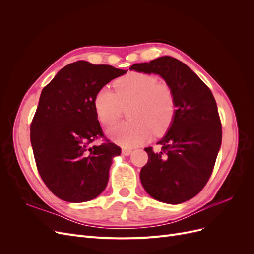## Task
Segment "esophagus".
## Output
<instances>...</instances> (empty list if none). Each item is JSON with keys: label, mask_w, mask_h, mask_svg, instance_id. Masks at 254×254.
I'll return each mask as SVG.
<instances>
[{"label": "esophagus", "mask_w": 254, "mask_h": 254, "mask_svg": "<svg viewBox=\"0 0 254 254\" xmlns=\"http://www.w3.org/2000/svg\"><path fill=\"white\" fill-rule=\"evenodd\" d=\"M131 152H132V150L130 149V148H123V149H122V153H123V155H124V156H129Z\"/></svg>", "instance_id": "1"}]
</instances>
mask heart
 <instances>
[{
	"mask_svg": "<svg viewBox=\"0 0 254 254\" xmlns=\"http://www.w3.org/2000/svg\"><path fill=\"white\" fill-rule=\"evenodd\" d=\"M109 87L99 89L93 98L97 120L106 127L112 126L127 109L129 122L108 130L113 141L126 146L141 145L153 133L161 135L172 126L176 115V99L172 87L157 81L155 76L132 72L119 78Z\"/></svg>",
	"mask_w": 254,
	"mask_h": 254,
	"instance_id": "b5f03b06",
	"label": "heart"
}]
</instances>
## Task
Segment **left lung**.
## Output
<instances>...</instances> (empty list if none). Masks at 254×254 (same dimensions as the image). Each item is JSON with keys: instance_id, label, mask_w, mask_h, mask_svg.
<instances>
[{"instance_id": "obj_1", "label": "left lung", "mask_w": 254, "mask_h": 254, "mask_svg": "<svg viewBox=\"0 0 254 254\" xmlns=\"http://www.w3.org/2000/svg\"><path fill=\"white\" fill-rule=\"evenodd\" d=\"M130 70L158 74L172 87L176 115L158 144L145 148L148 162L140 173L145 190L156 200L179 204L195 197L209 181L221 145L217 105L206 84L180 60L163 56Z\"/></svg>"}]
</instances>
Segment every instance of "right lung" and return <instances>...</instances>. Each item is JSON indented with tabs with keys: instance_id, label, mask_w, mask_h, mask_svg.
I'll use <instances>...</instances> for the list:
<instances>
[{
	"instance_id": "obj_1",
	"label": "right lung",
	"mask_w": 254,
	"mask_h": 254,
	"mask_svg": "<svg viewBox=\"0 0 254 254\" xmlns=\"http://www.w3.org/2000/svg\"><path fill=\"white\" fill-rule=\"evenodd\" d=\"M126 72L79 60L61 68L41 92L30 143L45 186L64 201H89L107 187L112 159L121 155V148L109 140L90 146L104 137L93 98Z\"/></svg>"
}]
</instances>
